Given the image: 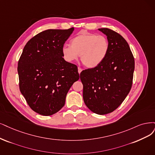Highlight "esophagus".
<instances>
[{"mask_svg": "<svg viewBox=\"0 0 155 155\" xmlns=\"http://www.w3.org/2000/svg\"><path fill=\"white\" fill-rule=\"evenodd\" d=\"M82 69L81 68L78 67V73L81 74V73L82 72Z\"/></svg>", "mask_w": 155, "mask_h": 155, "instance_id": "esophagus-1", "label": "esophagus"}]
</instances>
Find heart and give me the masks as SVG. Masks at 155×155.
Segmentation results:
<instances>
[{
	"instance_id": "obj_1",
	"label": "heart",
	"mask_w": 155,
	"mask_h": 155,
	"mask_svg": "<svg viewBox=\"0 0 155 155\" xmlns=\"http://www.w3.org/2000/svg\"><path fill=\"white\" fill-rule=\"evenodd\" d=\"M71 45H64L62 47V54L65 61L73 62L81 59L84 65L89 69L99 66L107 55L109 44L103 36L82 32L74 37Z\"/></svg>"
}]
</instances>
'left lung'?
<instances>
[{
    "label": "left lung",
    "instance_id": "obj_1",
    "mask_svg": "<svg viewBox=\"0 0 155 155\" xmlns=\"http://www.w3.org/2000/svg\"><path fill=\"white\" fill-rule=\"evenodd\" d=\"M107 36L109 48L106 58L96 68L82 71L83 99L93 112L104 115L121 105L132 85L135 61L127 41L107 28H98Z\"/></svg>",
    "mask_w": 155,
    "mask_h": 155
}]
</instances>
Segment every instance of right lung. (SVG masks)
<instances>
[{"label":"right lung","mask_w":155,"mask_h":155,"mask_svg":"<svg viewBox=\"0 0 155 155\" xmlns=\"http://www.w3.org/2000/svg\"><path fill=\"white\" fill-rule=\"evenodd\" d=\"M74 28L48 29L25 45L18 64L19 86L32 109L51 116L65 104L69 89L79 79L76 65L63 58L62 47Z\"/></svg>","instance_id":"obj_1"}]
</instances>
